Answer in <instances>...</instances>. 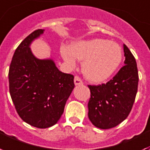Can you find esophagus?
<instances>
[{"mask_svg": "<svg viewBox=\"0 0 150 150\" xmlns=\"http://www.w3.org/2000/svg\"><path fill=\"white\" fill-rule=\"evenodd\" d=\"M74 83H75V86H79V85H83V81L81 80L79 76H75V79H74Z\"/></svg>", "mask_w": 150, "mask_h": 150, "instance_id": "obj_1", "label": "esophagus"}]
</instances>
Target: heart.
Listing matches in <instances>:
<instances>
[{
  "mask_svg": "<svg viewBox=\"0 0 150 150\" xmlns=\"http://www.w3.org/2000/svg\"><path fill=\"white\" fill-rule=\"evenodd\" d=\"M60 52L63 60L71 67L75 66V59L83 61V75L94 83H102L109 79L118 70L123 60L120 45L102 38L75 42L70 47L62 46Z\"/></svg>",
  "mask_w": 150,
  "mask_h": 150,
  "instance_id": "1",
  "label": "heart"
}]
</instances>
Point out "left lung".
Returning <instances> with one entry per match:
<instances>
[{
    "label": "left lung",
    "instance_id": "8db88e82",
    "mask_svg": "<svg viewBox=\"0 0 150 150\" xmlns=\"http://www.w3.org/2000/svg\"><path fill=\"white\" fill-rule=\"evenodd\" d=\"M124 66L112 80L99 86H89L90 98L88 117L96 127L110 129L122 123L131 112L139 84L134 57L123 44Z\"/></svg>",
    "mask_w": 150,
    "mask_h": 150
}]
</instances>
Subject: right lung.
Segmentation results:
<instances>
[{
  "mask_svg": "<svg viewBox=\"0 0 150 150\" xmlns=\"http://www.w3.org/2000/svg\"><path fill=\"white\" fill-rule=\"evenodd\" d=\"M45 30L32 32L14 52L9 67V91L23 120L38 128L55 125L71 95L74 76L59 71L51 58L38 59L30 50Z\"/></svg>",
  "mask_w": 150,
  "mask_h": 150,
  "instance_id": "right-lung-1",
  "label": "right lung"
}]
</instances>
